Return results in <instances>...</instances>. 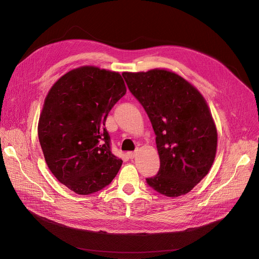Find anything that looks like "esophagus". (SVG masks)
Returning <instances> with one entry per match:
<instances>
[{
    "label": "esophagus",
    "mask_w": 259,
    "mask_h": 259,
    "mask_svg": "<svg viewBox=\"0 0 259 259\" xmlns=\"http://www.w3.org/2000/svg\"><path fill=\"white\" fill-rule=\"evenodd\" d=\"M127 154H128V157H129V159H134V157H136V155H137V153H136V152H132V151L128 152Z\"/></svg>",
    "instance_id": "obj_1"
}]
</instances>
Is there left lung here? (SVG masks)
<instances>
[{
    "instance_id": "8db88e82",
    "label": "left lung",
    "mask_w": 259,
    "mask_h": 259,
    "mask_svg": "<svg viewBox=\"0 0 259 259\" xmlns=\"http://www.w3.org/2000/svg\"><path fill=\"white\" fill-rule=\"evenodd\" d=\"M122 76L156 136L160 170L146 179L147 183L166 197L186 195L208 174L217 152V128L205 98L182 76L166 69Z\"/></svg>"
}]
</instances>
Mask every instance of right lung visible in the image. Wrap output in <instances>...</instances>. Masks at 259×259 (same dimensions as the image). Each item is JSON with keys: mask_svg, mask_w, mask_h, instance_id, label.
I'll return each mask as SVG.
<instances>
[{"mask_svg": "<svg viewBox=\"0 0 259 259\" xmlns=\"http://www.w3.org/2000/svg\"><path fill=\"white\" fill-rule=\"evenodd\" d=\"M118 72L83 65L56 81L44 99L38 137L58 181L78 195L110 184L122 161L110 150L108 113L126 94Z\"/></svg>", "mask_w": 259, "mask_h": 259, "instance_id": "1", "label": "right lung"}]
</instances>
